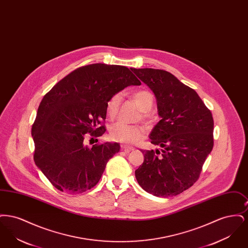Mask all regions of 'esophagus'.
Here are the masks:
<instances>
[{
    "label": "esophagus",
    "instance_id": "1",
    "mask_svg": "<svg viewBox=\"0 0 248 248\" xmlns=\"http://www.w3.org/2000/svg\"><path fill=\"white\" fill-rule=\"evenodd\" d=\"M121 148H122V150H123V151H124V152H126V153H129V152L134 150V148H133V147H130V146L124 145V144L121 145Z\"/></svg>",
    "mask_w": 248,
    "mask_h": 248
}]
</instances>
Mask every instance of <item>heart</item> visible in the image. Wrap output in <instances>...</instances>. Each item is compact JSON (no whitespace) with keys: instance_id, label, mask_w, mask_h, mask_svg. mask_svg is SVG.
Listing matches in <instances>:
<instances>
[{"instance_id":"b5f03b06","label":"heart","mask_w":248,"mask_h":248,"mask_svg":"<svg viewBox=\"0 0 248 248\" xmlns=\"http://www.w3.org/2000/svg\"><path fill=\"white\" fill-rule=\"evenodd\" d=\"M132 99L141 110L143 118L148 117V111L154 105V95L147 90H138L132 94ZM122 102V94H113L107 103V113L110 118H113L118 113L119 108ZM145 136V128L140 125H130L124 123H116L109 128V138L113 141L124 144H136Z\"/></svg>"}]
</instances>
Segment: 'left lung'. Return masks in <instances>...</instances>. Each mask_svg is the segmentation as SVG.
Here are the masks:
<instances>
[{"label":"left lung","mask_w":248,"mask_h":248,"mask_svg":"<svg viewBox=\"0 0 248 248\" xmlns=\"http://www.w3.org/2000/svg\"><path fill=\"white\" fill-rule=\"evenodd\" d=\"M154 92L161 120L150 134L160 146L144 151V162L136 171L142 189L157 197L176 196L199 178L214 146V120L198 94L168 71L133 69Z\"/></svg>","instance_id":"obj_1"}]
</instances>
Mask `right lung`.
<instances>
[{"instance_id":"1","label":"right lung","mask_w":248,"mask_h":248,"mask_svg":"<svg viewBox=\"0 0 248 248\" xmlns=\"http://www.w3.org/2000/svg\"><path fill=\"white\" fill-rule=\"evenodd\" d=\"M140 84L124 66L96 63L76 69L46 94L31 128L33 158L55 188L82 193L97 184L120 145L106 142L89 148L83 140L105 133L107 103L113 94Z\"/></svg>"}]
</instances>
